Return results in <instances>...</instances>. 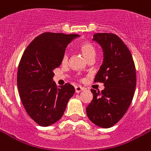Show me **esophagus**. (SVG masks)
<instances>
[{
	"mask_svg": "<svg viewBox=\"0 0 151 151\" xmlns=\"http://www.w3.org/2000/svg\"><path fill=\"white\" fill-rule=\"evenodd\" d=\"M83 90H84V88H83V87L80 86V85H77V86H75V91L77 93L81 92V91H82Z\"/></svg>",
	"mask_w": 151,
	"mask_h": 151,
	"instance_id": "1",
	"label": "esophagus"
}]
</instances>
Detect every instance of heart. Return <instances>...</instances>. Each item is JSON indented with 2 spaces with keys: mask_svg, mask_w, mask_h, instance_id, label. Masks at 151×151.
I'll return each instance as SVG.
<instances>
[{
  "mask_svg": "<svg viewBox=\"0 0 151 151\" xmlns=\"http://www.w3.org/2000/svg\"><path fill=\"white\" fill-rule=\"evenodd\" d=\"M80 50L81 51V52L83 53L85 57L87 59H89L91 57H95V47L92 46V44L88 42H84L80 44ZM67 60H68V55L67 53H64L62 57V62L63 63H67Z\"/></svg>",
  "mask_w": 151,
  "mask_h": 151,
  "instance_id": "heart-1",
  "label": "heart"
}]
</instances>
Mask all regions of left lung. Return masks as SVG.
I'll list each match as a JSON object with an SVG mask.
<instances>
[{"instance_id": "obj_1", "label": "left lung", "mask_w": 151, "mask_h": 151, "mask_svg": "<svg viewBox=\"0 0 151 151\" xmlns=\"http://www.w3.org/2000/svg\"><path fill=\"white\" fill-rule=\"evenodd\" d=\"M93 41L103 50V62L95 82L104 83L101 92L91 89L93 99L86 108L87 116L101 128L117 123L128 110L137 85L135 64L126 44L113 33H96Z\"/></svg>"}]
</instances>
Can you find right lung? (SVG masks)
Here are the masks:
<instances>
[{
	"label": "right lung",
	"instance_id": "add662e5",
	"mask_svg": "<svg viewBox=\"0 0 151 151\" xmlns=\"http://www.w3.org/2000/svg\"><path fill=\"white\" fill-rule=\"evenodd\" d=\"M78 37L77 34L42 33L33 40L22 56L17 75L21 101L28 115L41 127L60 119L75 92L68 83L58 88L52 78L67 45Z\"/></svg>",
	"mask_w": 151,
	"mask_h": 151
}]
</instances>
